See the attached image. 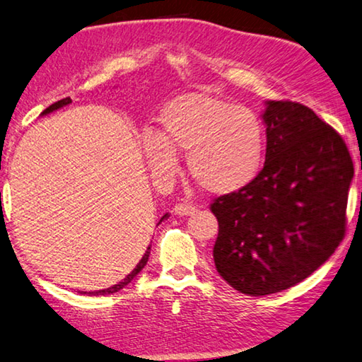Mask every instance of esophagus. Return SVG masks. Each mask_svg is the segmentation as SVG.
Returning <instances> with one entry per match:
<instances>
[{
	"instance_id": "esophagus-1",
	"label": "esophagus",
	"mask_w": 362,
	"mask_h": 362,
	"mask_svg": "<svg viewBox=\"0 0 362 362\" xmlns=\"http://www.w3.org/2000/svg\"><path fill=\"white\" fill-rule=\"evenodd\" d=\"M194 210H196L194 204L187 202V201L179 202V204H175V206H174V212L177 215H192Z\"/></svg>"
}]
</instances>
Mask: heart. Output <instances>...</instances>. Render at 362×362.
I'll return each instance as SVG.
<instances>
[{
  "instance_id": "b5f03b06",
  "label": "heart",
  "mask_w": 362,
  "mask_h": 362,
  "mask_svg": "<svg viewBox=\"0 0 362 362\" xmlns=\"http://www.w3.org/2000/svg\"><path fill=\"white\" fill-rule=\"evenodd\" d=\"M142 148L155 175L168 177L175 153H188V169L210 193L229 194L259 175L266 131L253 110L206 93H187L160 110L158 129L146 131Z\"/></svg>"
}]
</instances>
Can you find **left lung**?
Instances as JSON below:
<instances>
[{"label":"left lung","mask_w":362,"mask_h":362,"mask_svg":"<svg viewBox=\"0 0 362 362\" xmlns=\"http://www.w3.org/2000/svg\"><path fill=\"white\" fill-rule=\"evenodd\" d=\"M266 163L248 187L210 204L216 271L266 296L313 274L345 238L353 161L341 136L307 106L267 101Z\"/></svg>","instance_id":"1"}]
</instances>
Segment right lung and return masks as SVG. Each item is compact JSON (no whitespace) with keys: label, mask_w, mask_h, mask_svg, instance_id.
<instances>
[{"label":"right lung","mask_w":362,"mask_h":362,"mask_svg":"<svg viewBox=\"0 0 362 362\" xmlns=\"http://www.w3.org/2000/svg\"><path fill=\"white\" fill-rule=\"evenodd\" d=\"M72 101H71V98H63V100H60V101H57V103H54L52 104V106H49L47 109L44 110L42 112V115H45V114H50V112H54V110H57V109H60V107H63V106H68V104H71ZM169 216V214H164L163 216H161V220L158 221V225L160 223L163 221V220H166ZM148 255H150V247L147 248V252H146V255L142 256L141 258V261L137 262V266L133 269V272L131 274H128L127 277H124L120 284H117V285H114V286H110V288H106V290H100V291H90V293H85V294H88V296H104V294H112V293H117V291H120L122 288H124L127 286L131 280H133L137 274H139L142 269H144V266L147 264V261H148Z\"/></svg>","instance_id":"1"}]
</instances>
